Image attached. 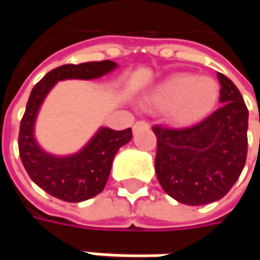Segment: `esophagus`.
I'll return each instance as SVG.
<instances>
[{
  "label": "esophagus",
  "instance_id": "34e87169",
  "mask_svg": "<svg viewBox=\"0 0 260 260\" xmlns=\"http://www.w3.org/2000/svg\"><path fill=\"white\" fill-rule=\"evenodd\" d=\"M149 127V123L145 121V120H140V121H136L135 125H133V130L137 132V130H140V128H147Z\"/></svg>",
  "mask_w": 260,
  "mask_h": 260
}]
</instances>
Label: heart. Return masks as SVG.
Instances as JSON below:
<instances>
[{"label":"heart","instance_id":"heart-1","mask_svg":"<svg viewBox=\"0 0 260 260\" xmlns=\"http://www.w3.org/2000/svg\"><path fill=\"white\" fill-rule=\"evenodd\" d=\"M220 96V85L211 76L178 74L164 81L150 95V104L166 110L178 125L192 124L208 114Z\"/></svg>","mask_w":260,"mask_h":260}]
</instances>
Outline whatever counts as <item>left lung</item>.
Instances as JSON below:
<instances>
[{
  "label": "left lung",
  "instance_id": "1",
  "mask_svg": "<svg viewBox=\"0 0 260 260\" xmlns=\"http://www.w3.org/2000/svg\"><path fill=\"white\" fill-rule=\"evenodd\" d=\"M218 81L223 105L203 121L182 128L152 127L157 139V181L182 204H210L223 198L245 168L249 111L237 86L223 74Z\"/></svg>",
  "mask_w": 260,
  "mask_h": 260
}]
</instances>
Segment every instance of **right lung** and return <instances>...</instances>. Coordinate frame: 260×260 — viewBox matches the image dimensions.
I'll list each match as a JSON object with an SVG mask.
<instances>
[{
    "label": "right lung",
    "mask_w": 260,
    "mask_h": 260,
    "mask_svg": "<svg viewBox=\"0 0 260 260\" xmlns=\"http://www.w3.org/2000/svg\"><path fill=\"white\" fill-rule=\"evenodd\" d=\"M115 68L111 60L62 65L42 78L31 89L18 133V152L28 176L42 189L68 203L92 198L104 189L111 164L121 146L132 140V128H100L92 140L76 155L56 157L36 143L35 120L47 92L62 79H94Z\"/></svg>",
    "instance_id": "add662e5"
}]
</instances>
